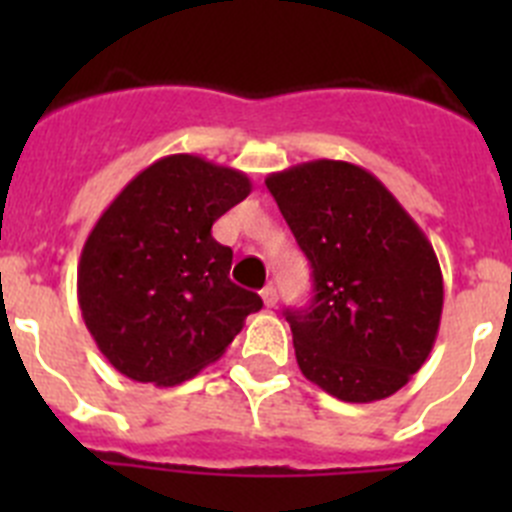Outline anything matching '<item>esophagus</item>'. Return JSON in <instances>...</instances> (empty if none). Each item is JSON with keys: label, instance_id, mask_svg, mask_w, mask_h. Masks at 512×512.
Here are the masks:
<instances>
[{"label": "esophagus", "instance_id": "34e87169", "mask_svg": "<svg viewBox=\"0 0 512 512\" xmlns=\"http://www.w3.org/2000/svg\"><path fill=\"white\" fill-rule=\"evenodd\" d=\"M261 300H264L266 307H274V305H277V300H279V297H277V289L271 287V284H269V287L261 289Z\"/></svg>", "mask_w": 512, "mask_h": 512}]
</instances>
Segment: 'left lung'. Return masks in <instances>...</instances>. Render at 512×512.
Here are the masks:
<instances>
[{"label": "left lung", "mask_w": 512, "mask_h": 512, "mask_svg": "<svg viewBox=\"0 0 512 512\" xmlns=\"http://www.w3.org/2000/svg\"><path fill=\"white\" fill-rule=\"evenodd\" d=\"M266 187L312 266L310 307L284 312L302 374L343 402L395 395L441 325L431 241L377 176L348 161L297 164Z\"/></svg>", "instance_id": "obj_1"}]
</instances>
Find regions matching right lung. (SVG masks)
Masks as SVG:
<instances>
[{
    "label": "right lung",
    "instance_id": "obj_1",
    "mask_svg": "<svg viewBox=\"0 0 512 512\" xmlns=\"http://www.w3.org/2000/svg\"><path fill=\"white\" fill-rule=\"evenodd\" d=\"M251 194V179L174 153L130 179L81 248L76 295L104 359L133 382L174 387L225 354L256 292L230 282L233 251L212 223Z\"/></svg>",
    "mask_w": 512,
    "mask_h": 512
}]
</instances>
